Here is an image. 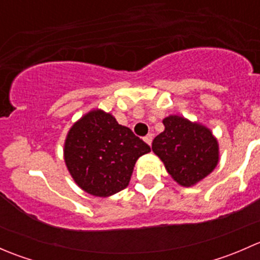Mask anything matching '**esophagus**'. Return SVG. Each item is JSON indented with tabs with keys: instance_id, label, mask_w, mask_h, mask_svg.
<instances>
[{
	"instance_id": "obj_1",
	"label": "esophagus",
	"mask_w": 260,
	"mask_h": 260,
	"mask_svg": "<svg viewBox=\"0 0 260 260\" xmlns=\"http://www.w3.org/2000/svg\"><path fill=\"white\" fill-rule=\"evenodd\" d=\"M143 140H145V142L147 143V145H149L151 146V143H152V140H153V136L152 135H147L145 138H143Z\"/></svg>"
}]
</instances>
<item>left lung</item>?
<instances>
[{
    "label": "left lung",
    "instance_id": "left-lung-1",
    "mask_svg": "<svg viewBox=\"0 0 260 260\" xmlns=\"http://www.w3.org/2000/svg\"><path fill=\"white\" fill-rule=\"evenodd\" d=\"M164 125V132L152 142V151L172 179L190 187L211 174L219 162V145L211 131L179 115L166 117Z\"/></svg>",
    "mask_w": 260,
    "mask_h": 260
}]
</instances>
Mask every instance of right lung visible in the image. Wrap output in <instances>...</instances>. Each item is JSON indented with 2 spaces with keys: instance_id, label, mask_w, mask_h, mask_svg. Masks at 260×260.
Instances as JSON below:
<instances>
[{
  "instance_id": "add662e5",
  "label": "right lung",
  "mask_w": 260,
  "mask_h": 260,
  "mask_svg": "<svg viewBox=\"0 0 260 260\" xmlns=\"http://www.w3.org/2000/svg\"><path fill=\"white\" fill-rule=\"evenodd\" d=\"M149 151L147 143L118 124L111 113L95 109L70 128L64 159L80 188L107 198L127 187L136 161Z\"/></svg>"
}]
</instances>
